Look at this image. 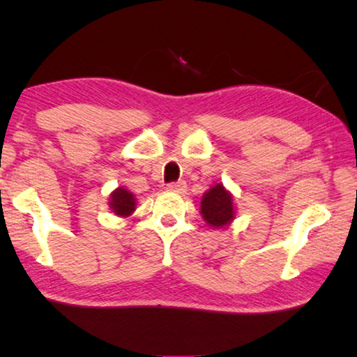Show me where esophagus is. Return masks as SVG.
Instances as JSON below:
<instances>
[{
    "label": "esophagus",
    "mask_w": 357,
    "mask_h": 357,
    "mask_svg": "<svg viewBox=\"0 0 357 357\" xmlns=\"http://www.w3.org/2000/svg\"><path fill=\"white\" fill-rule=\"evenodd\" d=\"M168 190L176 192V193H185L187 192V184L184 183V181H178V183L168 184Z\"/></svg>",
    "instance_id": "1"
}]
</instances>
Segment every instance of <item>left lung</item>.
Returning a JSON list of instances; mask_svg holds the SVG:
<instances>
[{"mask_svg":"<svg viewBox=\"0 0 357 357\" xmlns=\"http://www.w3.org/2000/svg\"><path fill=\"white\" fill-rule=\"evenodd\" d=\"M200 214L208 227L217 229L228 228L238 214L233 193L222 183L211 185L202 197Z\"/></svg>","mask_w":357,"mask_h":357,"instance_id":"8db88e82","label":"left lung"}]
</instances>
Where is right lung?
I'll use <instances>...</instances> for the list:
<instances>
[{
	"label": "right lung",
	"instance_id": "obj_1",
	"mask_svg": "<svg viewBox=\"0 0 357 357\" xmlns=\"http://www.w3.org/2000/svg\"><path fill=\"white\" fill-rule=\"evenodd\" d=\"M108 208L118 217H130L137 209V198L129 189L119 185L108 195Z\"/></svg>",
	"mask_w": 357,
	"mask_h": 357
}]
</instances>
